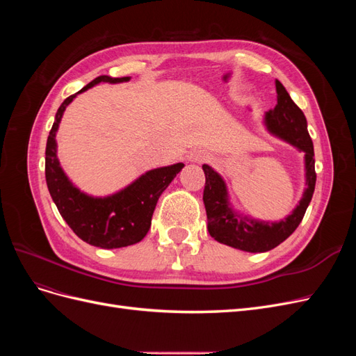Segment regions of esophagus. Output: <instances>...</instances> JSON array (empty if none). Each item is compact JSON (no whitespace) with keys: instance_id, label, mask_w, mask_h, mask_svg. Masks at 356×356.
Instances as JSON below:
<instances>
[{"instance_id":"34e87169","label":"esophagus","mask_w":356,"mask_h":356,"mask_svg":"<svg viewBox=\"0 0 356 356\" xmlns=\"http://www.w3.org/2000/svg\"><path fill=\"white\" fill-rule=\"evenodd\" d=\"M211 159V156L203 152V149H195V152H191L187 154V160L190 163H203V161H208Z\"/></svg>"}]
</instances>
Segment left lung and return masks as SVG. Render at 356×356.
<instances>
[{
	"label": "left lung",
	"instance_id": "1",
	"mask_svg": "<svg viewBox=\"0 0 356 356\" xmlns=\"http://www.w3.org/2000/svg\"><path fill=\"white\" fill-rule=\"evenodd\" d=\"M277 104L266 113L264 123L268 132L279 136L305 153L306 190L293 213L279 222L255 221L236 213L229 203L227 188L222 178L211 166L203 165L207 182L203 203L208 217V230L215 241L246 252H266L282 243L294 233L303 220L316 184L314 143L307 132L306 117L291 99L281 81L276 80Z\"/></svg>",
	"mask_w": 356,
	"mask_h": 356
}]
</instances>
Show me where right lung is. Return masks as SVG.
Listing matches in <instances>:
<instances>
[{
  "label": "right lung",
  "mask_w": 356,
  "mask_h": 356,
  "mask_svg": "<svg viewBox=\"0 0 356 356\" xmlns=\"http://www.w3.org/2000/svg\"><path fill=\"white\" fill-rule=\"evenodd\" d=\"M129 79L131 77L113 79L108 75H99L81 90L68 96L59 106L46 145L47 188L59 213L81 241L104 250L129 246L145 238L160 195L184 168V163H177L148 170L131 186L106 197L84 195L72 186L62 170L56 156V132L67 106L75 96L95 84L101 81L122 83L129 81Z\"/></svg>",
  "instance_id": "add662e5"
}]
</instances>
